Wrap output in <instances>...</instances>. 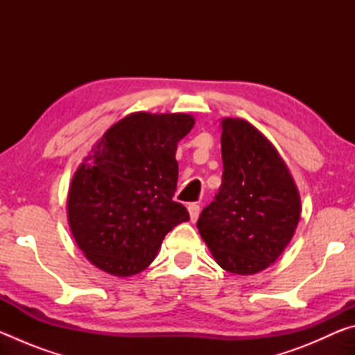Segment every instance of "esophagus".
Here are the masks:
<instances>
[{"instance_id":"obj_1","label":"esophagus","mask_w":355,"mask_h":355,"mask_svg":"<svg viewBox=\"0 0 355 355\" xmlns=\"http://www.w3.org/2000/svg\"><path fill=\"white\" fill-rule=\"evenodd\" d=\"M188 209H189L191 220H192V222H196V220H197V218H199V214H200V207L197 205V203H191V205L188 207Z\"/></svg>"}]
</instances>
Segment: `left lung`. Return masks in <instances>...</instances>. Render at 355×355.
Returning a JSON list of instances; mask_svg holds the SVG:
<instances>
[{"label":"left lung","instance_id":"8db88e82","mask_svg":"<svg viewBox=\"0 0 355 355\" xmlns=\"http://www.w3.org/2000/svg\"><path fill=\"white\" fill-rule=\"evenodd\" d=\"M220 152L222 184L197 228L222 269L252 275L291 241L300 218L299 191L275 147L243 119L222 120Z\"/></svg>","mask_w":355,"mask_h":355}]
</instances>
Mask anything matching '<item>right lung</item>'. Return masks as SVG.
<instances>
[{"instance_id": "obj_1", "label": "right lung", "mask_w": 355, "mask_h": 355, "mask_svg": "<svg viewBox=\"0 0 355 355\" xmlns=\"http://www.w3.org/2000/svg\"><path fill=\"white\" fill-rule=\"evenodd\" d=\"M189 114L135 112L101 136L71 178L69 225L78 248L101 271L130 277L155 260L164 236L189 220L177 191V144Z\"/></svg>"}]
</instances>
